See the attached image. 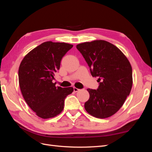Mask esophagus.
I'll list each match as a JSON object with an SVG mask.
<instances>
[{
    "label": "esophagus",
    "mask_w": 152,
    "mask_h": 152,
    "mask_svg": "<svg viewBox=\"0 0 152 152\" xmlns=\"http://www.w3.org/2000/svg\"><path fill=\"white\" fill-rule=\"evenodd\" d=\"M80 89L76 88V87H73V91H74V92H75V93H77V92L79 91Z\"/></svg>",
    "instance_id": "34e87169"
}]
</instances>
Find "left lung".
Listing matches in <instances>:
<instances>
[{
    "label": "left lung",
    "instance_id": "obj_1",
    "mask_svg": "<svg viewBox=\"0 0 152 152\" xmlns=\"http://www.w3.org/2000/svg\"><path fill=\"white\" fill-rule=\"evenodd\" d=\"M90 68L98 77L97 89H87L89 99L84 104L87 113L94 117L108 118L120 109L132 86V67L115 45L105 40H94L77 45Z\"/></svg>",
    "mask_w": 152,
    "mask_h": 152
}]
</instances>
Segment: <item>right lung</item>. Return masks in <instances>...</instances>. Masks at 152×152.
Segmentation results:
<instances>
[{
    "instance_id": "1",
    "label": "right lung",
    "mask_w": 152,
    "mask_h": 152,
    "mask_svg": "<svg viewBox=\"0 0 152 152\" xmlns=\"http://www.w3.org/2000/svg\"><path fill=\"white\" fill-rule=\"evenodd\" d=\"M72 47L67 43L45 42L31 50L21 62L18 79L22 95L40 118H52L60 113L66 97L73 91L72 87H56L53 82L61 59Z\"/></svg>"
}]
</instances>
